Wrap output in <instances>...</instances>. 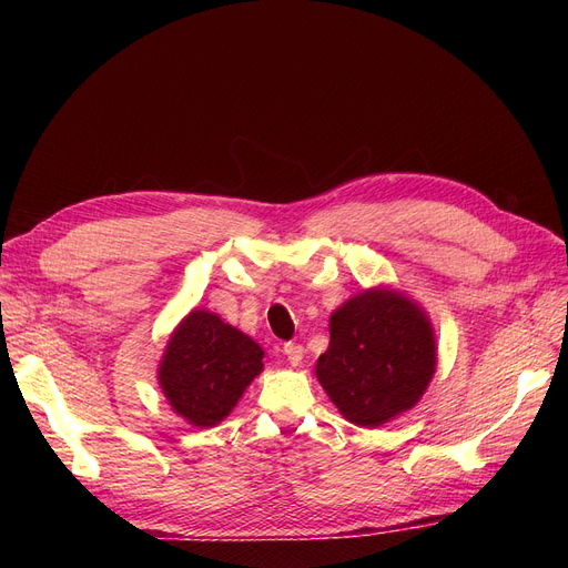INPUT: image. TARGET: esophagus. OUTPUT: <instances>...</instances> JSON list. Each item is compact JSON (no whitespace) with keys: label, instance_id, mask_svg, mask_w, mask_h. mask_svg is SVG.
<instances>
[{"label":"esophagus","instance_id":"34e87169","mask_svg":"<svg viewBox=\"0 0 568 568\" xmlns=\"http://www.w3.org/2000/svg\"><path fill=\"white\" fill-rule=\"evenodd\" d=\"M283 352H285L287 362H290L292 366H300V364H302V359H304V347H302L300 343H285V345H283Z\"/></svg>","mask_w":568,"mask_h":568}]
</instances>
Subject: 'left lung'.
<instances>
[{"label": "left lung", "instance_id": "8db88e82", "mask_svg": "<svg viewBox=\"0 0 568 568\" xmlns=\"http://www.w3.org/2000/svg\"><path fill=\"white\" fill-rule=\"evenodd\" d=\"M329 334L315 375L347 422L377 428L422 400L437 345L426 311L409 296L364 290L332 313Z\"/></svg>", "mask_w": 568, "mask_h": 568}]
</instances>
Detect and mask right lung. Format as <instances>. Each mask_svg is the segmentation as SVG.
Wrapping results in <instances>:
<instances>
[{"mask_svg": "<svg viewBox=\"0 0 568 568\" xmlns=\"http://www.w3.org/2000/svg\"><path fill=\"white\" fill-rule=\"evenodd\" d=\"M264 349L216 313L191 311L172 332L159 364L170 407L191 426L212 428L262 373Z\"/></svg>", "mask_w": 568, "mask_h": 568, "instance_id": "add662e5", "label": "right lung"}]
</instances>
